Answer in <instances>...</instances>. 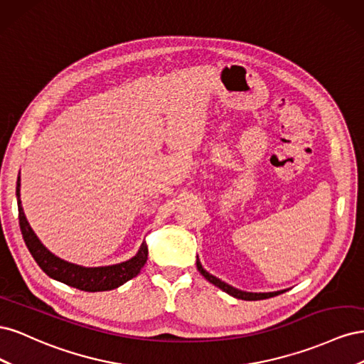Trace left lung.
Returning a JSON list of instances; mask_svg holds the SVG:
<instances>
[{
	"mask_svg": "<svg viewBox=\"0 0 364 364\" xmlns=\"http://www.w3.org/2000/svg\"><path fill=\"white\" fill-rule=\"evenodd\" d=\"M197 269H199V272L203 274V277H205L209 282L214 284L215 287L222 289V290H223V291H226L228 294L237 297V299H243V301H259V299H267V297L278 296V294H281V293H284V291H285V290H281V291H272V293H249V291H241V290H238V289L232 287V285H229V284L223 282L222 279H218V278L213 277L211 273H208V272L202 267V264H200V261H199V259H197Z\"/></svg>",
	"mask_w": 364,
	"mask_h": 364,
	"instance_id": "1",
	"label": "left lung"
}]
</instances>
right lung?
I'll use <instances>...</instances> for the list:
<instances>
[{"label":"right lung","mask_w":364,"mask_h":364,"mask_svg":"<svg viewBox=\"0 0 364 364\" xmlns=\"http://www.w3.org/2000/svg\"><path fill=\"white\" fill-rule=\"evenodd\" d=\"M19 186L21 179L16 182V197H18V213H19V228L23 232V238L26 246L28 247L31 257L35 258L38 266L46 272L50 278L60 281L70 287L79 289L83 291H106L114 290L119 285H123L129 279L135 278L136 274L144 267L147 261L149 249L147 245L142 243L136 255L129 261L114 264V266L105 267H82L77 264L63 261L59 257L51 253L46 246H43L36 234L30 228L26 214L21 206L19 199Z\"/></svg>","instance_id":"obj_1"}]
</instances>
